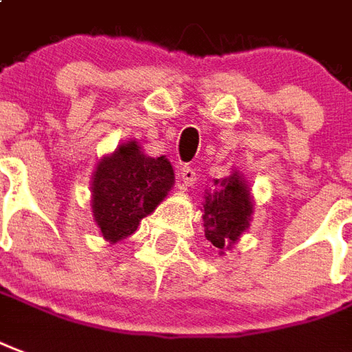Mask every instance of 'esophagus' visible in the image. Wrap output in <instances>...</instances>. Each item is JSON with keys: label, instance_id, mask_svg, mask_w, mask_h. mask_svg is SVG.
I'll use <instances>...</instances> for the list:
<instances>
[{"label": "esophagus", "instance_id": "obj_1", "mask_svg": "<svg viewBox=\"0 0 352 352\" xmlns=\"http://www.w3.org/2000/svg\"><path fill=\"white\" fill-rule=\"evenodd\" d=\"M179 176H182V186L184 187H191L197 182V173H195L192 166H184L179 170Z\"/></svg>", "mask_w": 352, "mask_h": 352}]
</instances>
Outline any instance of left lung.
<instances>
[{
	"label": "left lung",
	"mask_w": 352,
	"mask_h": 352,
	"mask_svg": "<svg viewBox=\"0 0 352 352\" xmlns=\"http://www.w3.org/2000/svg\"><path fill=\"white\" fill-rule=\"evenodd\" d=\"M219 184V182H215ZM252 215V200L241 176L234 173L221 182V189L208 192L204 204L206 239L217 248L232 247L248 228Z\"/></svg>",
	"instance_id": "8db88e82"
}]
</instances>
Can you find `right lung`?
Returning <instances> with one entry per match:
<instances>
[{
    "label": "right lung",
    "mask_w": 352,
    "mask_h": 352,
    "mask_svg": "<svg viewBox=\"0 0 352 352\" xmlns=\"http://www.w3.org/2000/svg\"><path fill=\"white\" fill-rule=\"evenodd\" d=\"M173 186L170 163L144 155L137 142L104 157L92 179V213L105 239L116 243L131 236Z\"/></svg>",
    "instance_id": "1"
}]
</instances>
